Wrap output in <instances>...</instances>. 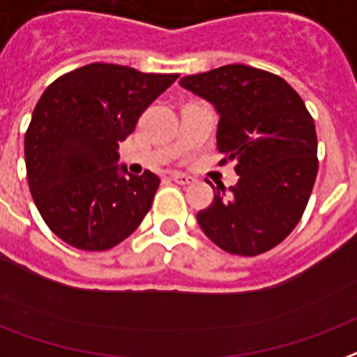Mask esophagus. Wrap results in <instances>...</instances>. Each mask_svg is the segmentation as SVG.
Returning a JSON list of instances; mask_svg holds the SVG:
<instances>
[{
  "label": "esophagus",
  "mask_w": 357,
  "mask_h": 357,
  "mask_svg": "<svg viewBox=\"0 0 357 357\" xmlns=\"http://www.w3.org/2000/svg\"><path fill=\"white\" fill-rule=\"evenodd\" d=\"M172 179H174L176 183H179V185H191L192 181H195V178L187 176V174H181V172H174V174H172Z\"/></svg>",
  "instance_id": "esophagus-1"
}]
</instances>
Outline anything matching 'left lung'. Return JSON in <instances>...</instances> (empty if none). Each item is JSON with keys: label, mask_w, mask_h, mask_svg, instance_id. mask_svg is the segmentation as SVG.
<instances>
[{"label": "left lung", "mask_w": 357, "mask_h": 357, "mask_svg": "<svg viewBox=\"0 0 357 357\" xmlns=\"http://www.w3.org/2000/svg\"><path fill=\"white\" fill-rule=\"evenodd\" d=\"M187 91L219 113L218 149L234 162L238 183L215 187L197 213L221 250L253 257L278 245L297 227L318 174V138L303 98L271 71L229 64L187 75Z\"/></svg>", "instance_id": "8db88e82"}]
</instances>
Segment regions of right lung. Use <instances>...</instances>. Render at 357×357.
Wrapping results in <instances>:
<instances>
[{"instance_id": "add662e5", "label": "right lung", "mask_w": 357, "mask_h": 357, "mask_svg": "<svg viewBox=\"0 0 357 357\" xmlns=\"http://www.w3.org/2000/svg\"><path fill=\"white\" fill-rule=\"evenodd\" d=\"M178 77L94 62L39 98L24 138L26 176L41 218L66 244L104 252L144 221L160 179L149 170L123 176L119 144Z\"/></svg>"}]
</instances>
